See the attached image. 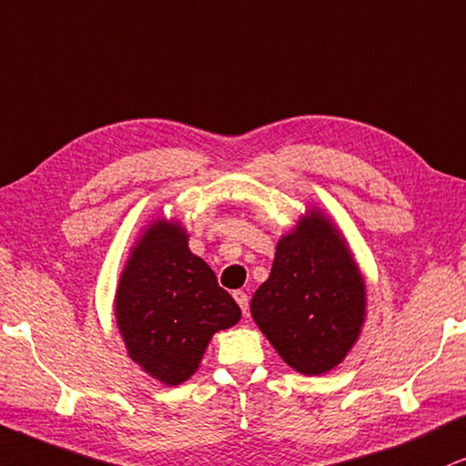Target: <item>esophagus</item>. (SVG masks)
I'll list each match as a JSON object with an SVG mask.
<instances>
[{
  "mask_svg": "<svg viewBox=\"0 0 466 466\" xmlns=\"http://www.w3.org/2000/svg\"><path fill=\"white\" fill-rule=\"evenodd\" d=\"M234 301L240 305V309H243V314L247 316V311H249V297H247V292L234 290Z\"/></svg>",
  "mask_w": 466,
  "mask_h": 466,
  "instance_id": "1",
  "label": "esophagus"
}]
</instances>
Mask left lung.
<instances>
[{
	"instance_id": "1",
	"label": "left lung",
	"mask_w": 466,
	"mask_h": 466,
	"mask_svg": "<svg viewBox=\"0 0 466 466\" xmlns=\"http://www.w3.org/2000/svg\"><path fill=\"white\" fill-rule=\"evenodd\" d=\"M365 305V279L344 234L311 206L277 243L251 318L292 370L320 376L357 344Z\"/></svg>"
}]
</instances>
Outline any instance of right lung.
<instances>
[{
	"mask_svg": "<svg viewBox=\"0 0 466 466\" xmlns=\"http://www.w3.org/2000/svg\"><path fill=\"white\" fill-rule=\"evenodd\" d=\"M114 314L128 357L169 387L189 380L213 335L240 320L237 301L172 219H152L131 247Z\"/></svg>",
	"mask_w": 466,
	"mask_h": 466,
	"instance_id": "add662e5",
	"label": "right lung"
}]
</instances>
